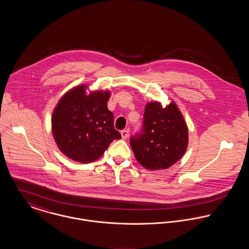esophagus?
Returning <instances> with one entry per match:
<instances>
[{
    "mask_svg": "<svg viewBox=\"0 0 249 249\" xmlns=\"http://www.w3.org/2000/svg\"><path fill=\"white\" fill-rule=\"evenodd\" d=\"M120 134H121V136H122L123 139H127L129 137V130L128 129L123 130V131H121Z\"/></svg>",
    "mask_w": 249,
    "mask_h": 249,
    "instance_id": "1",
    "label": "esophagus"
}]
</instances>
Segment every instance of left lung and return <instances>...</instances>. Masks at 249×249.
I'll return each mask as SVG.
<instances>
[{"instance_id":"1","label":"left lung","mask_w":249,"mask_h":249,"mask_svg":"<svg viewBox=\"0 0 249 249\" xmlns=\"http://www.w3.org/2000/svg\"><path fill=\"white\" fill-rule=\"evenodd\" d=\"M138 163L147 170H166L185 154L189 131L184 116L172 101L166 107L151 101L145 107L143 129L131 138Z\"/></svg>"}]
</instances>
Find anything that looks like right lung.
<instances>
[{"label": "right lung", "instance_id": "right-lung-1", "mask_svg": "<svg viewBox=\"0 0 249 249\" xmlns=\"http://www.w3.org/2000/svg\"><path fill=\"white\" fill-rule=\"evenodd\" d=\"M81 84L66 92L52 114V133L57 148L68 158L83 164L97 160L109 145L121 137L108 110L110 91L86 93Z\"/></svg>", "mask_w": 249, "mask_h": 249}]
</instances>
